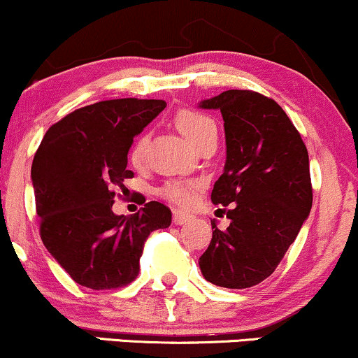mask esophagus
Instances as JSON below:
<instances>
[{"mask_svg":"<svg viewBox=\"0 0 358 358\" xmlns=\"http://www.w3.org/2000/svg\"><path fill=\"white\" fill-rule=\"evenodd\" d=\"M192 220V215H188V213L185 212H180V210H175L173 212V222L176 225H182V224H187V222Z\"/></svg>","mask_w":358,"mask_h":358,"instance_id":"34e87169","label":"esophagus"}]
</instances>
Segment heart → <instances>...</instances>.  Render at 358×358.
Returning a JSON list of instances; mask_svg holds the SVG:
<instances>
[{"label":"heart","instance_id":"1","mask_svg":"<svg viewBox=\"0 0 358 358\" xmlns=\"http://www.w3.org/2000/svg\"><path fill=\"white\" fill-rule=\"evenodd\" d=\"M175 124L176 129L183 134L192 145H199V141L202 138L207 136L208 133H213L217 131L215 122H213L212 117H208L207 114L199 113V110H190V109H182L176 113L175 116ZM148 138L146 134H141L136 141L133 143L129 151L131 163L134 166H139L143 163V158H145V150H146ZM196 187L195 185H187L180 182H170L166 183L165 187L162 188V195L165 199L170 200L176 205H190L193 200V195H195Z\"/></svg>","mask_w":358,"mask_h":358}]
</instances>
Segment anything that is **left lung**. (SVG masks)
Instances as JSON below:
<instances>
[{
    "instance_id": "obj_1",
    "label": "left lung",
    "mask_w": 358,
    "mask_h": 358,
    "mask_svg": "<svg viewBox=\"0 0 358 358\" xmlns=\"http://www.w3.org/2000/svg\"><path fill=\"white\" fill-rule=\"evenodd\" d=\"M199 108L224 119L225 165L212 202L232 207L227 231L212 222L199 266L212 285L244 289L274 273L310 215V158L281 106L262 94L225 90Z\"/></svg>"
}]
</instances>
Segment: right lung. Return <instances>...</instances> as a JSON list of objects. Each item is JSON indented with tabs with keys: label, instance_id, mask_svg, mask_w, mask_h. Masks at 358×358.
<instances>
[{
	"label": "right lung",
	"instance_id": "1",
	"mask_svg": "<svg viewBox=\"0 0 358 358\" xmlns=\"http://www.w3.org/2000/svg\"><path fill=\"white\" fill-rule=\"evenodd\" d=\"M166 108L162 99H114L73 110L45 133L31 165L42 241L77 285L90 289L126 286L139 273L146 237L171 224V212L148 202L131 217L116 215L127 153Z\"/></svg>",
	"mask_w": 358,
	"mask_h": 358
}]
</instances>
